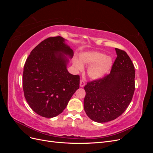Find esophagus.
Masks as SVG:
<instances>
[{"mask_svg": "<svg viewBox=\"0 0 153 153\" xmlns=\"http://www.w3.org/2000/svg\"><path fill=\"white\" fill-rule=\"evenodd\" d=\"M85 82L83 80H80V86L81 87H82L85 86Z\"/></svg>", "mask_w": 153, "mask_h": 153, "instance_id": "34e87169", "label": "esophagus"}]
</instances>
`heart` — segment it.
Instances as JSON below:
<instances>
[{"instance_id": "obj_1", "label": "heart", "mask_w": 153, "mask_h": 153, "mask_svg": "<svg viewBox=\"0 0 153 153\" xmlns=\"http://www.w3.org/2000/svg\"><path fill=\"white\" fill-rule=\"evenodd\" d=\"M80 62L75 60L73 64L78 70L83 68L82 64H91L87 69L88 75L92 79H99L107 73L112 66V60L106 55L98 52H85L80 55Z\"/></svg>"}]
</instances>
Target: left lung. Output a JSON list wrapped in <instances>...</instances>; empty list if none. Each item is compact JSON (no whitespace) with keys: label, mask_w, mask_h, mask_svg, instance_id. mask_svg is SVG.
<instances>
[{"label":"left lung","mask_w":153,"mask_h":153,"mask_svg":"<svg viewBox=\"0 0 153 153\" xmlns=\"http://www.w3.org/2000/svg\"><path fill=\"white\" fill-rule=\"evenodd\" d=\"M117 57L110 73L87 83L84 110L97 123H106L121 115L131 101L135 91V71L125 51L115 48Z\"/></svg>","instance_id":"obj_1"}]
</instances>
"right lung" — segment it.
<instances>
[{
    "mask_svg": "<svg viewBox=\"0 0 153 153\" xmlns=\"http://www.w3.org/2000/svg\"><path fill=\"white\" fill-rule=\"evenodd\" d=\"M61 36L50 37L31 51L23 73L25 98L32 110L51 118L61 114L75 91L79 89L80 76L67 70L73 51Z\"/></svg>",
    "mask_w": 153,
    "mask_h": 153,
    "instance_id": "obj_1",
    "label": "right lung"
}]
</instances>
